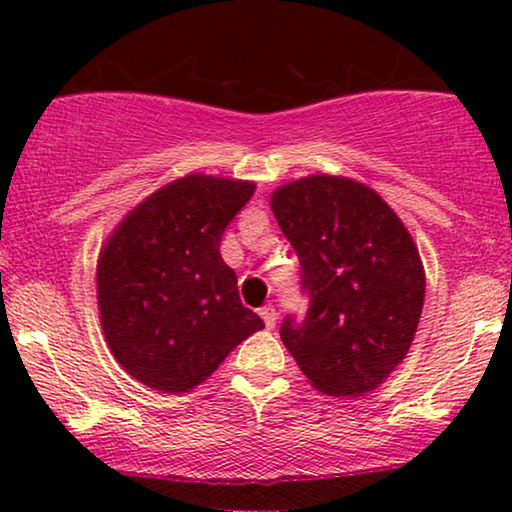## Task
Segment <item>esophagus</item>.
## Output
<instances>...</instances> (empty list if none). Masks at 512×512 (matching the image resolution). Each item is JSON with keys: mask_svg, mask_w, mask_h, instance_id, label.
<instances>
[{"mask_svg": "<svg viewBox=\"0 0 512 512\" xmlns=\"http://www.w3.org/2000/svg\"><path fill=\"white\" fill-rule=\"evenodd\" d=\"M261 319L265 321V326H268V328H275V321H277L275 307H272V305L261 307Z\"/></svg>", "mask_w": 512, "mask_h": 512, "instance_id": "obj_1", "label": "esophagus"}]
</instances>
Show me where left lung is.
Here are the masks:
<instances>
[{
	"instance_id": "1",
	"label": "left lung",
	"mask_w": 512,
	"mask_h": 512,
	"mask_svg": "<svg viewBox=\"0 0 512 512\" xmlns=\"http://www.w3.org/2000/svg\"><path fill=\"white\" fill-rule=\"evenodd\" d=\"M275 219L296 249L310 298L282 342L314 389L356 398L405 359L424 305V265L403 221L373 188L312 174L279 186Z\"/></svg>"
}]
</instances>
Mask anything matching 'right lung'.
Returning <instances> with one entry per match:
<instances>
[{"mask_svg": "<svg viewBox=\"0 0 512 512\" xmlns=\"http://www.w3.org/2000/svg\"><path fill=\"white\" fill-rule=\"evenodd\" d=\"M256 191L251 181L188 174L132 209L100 251L97 307L123 370L184 394L261 331L221 258L223 230Z\"/></svg>", "mask_w": 512, "mask_h": 512, "instance_id": "add662e5", "label": "right lung"}]
</instances>
